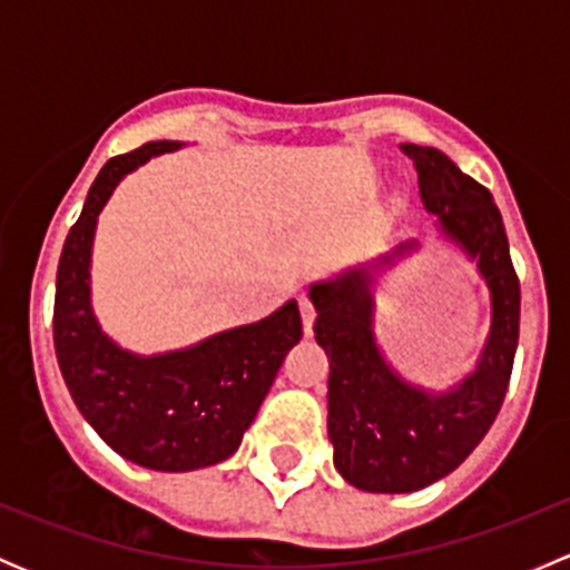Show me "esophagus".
Instances as JSON below:
<instances>
[{
    "instance_id": "1",
    "label": "esophagus",
    "mask_w": 570,
    "mask_h": 570,
    "mask_svg": "<svg viewBox=\"0 0 570 570\" xmlns=\"http://www.w3.org/2000/svg\"><path fill=\"white\" fill-rule=\"evenodd\" d=\"M301 317H303V331L312 333L314 320H317V312H314L312 301H306V297H301Z\"/></svg>"
}]
</instances>
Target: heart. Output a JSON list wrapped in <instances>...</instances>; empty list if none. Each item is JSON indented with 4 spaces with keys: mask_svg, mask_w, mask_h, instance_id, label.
Returning <instances> with one entry per match:
<instances>
[{
    "mask_svg": "<svg viewBox=\"0 0 570 570\" xmlns=\"http://www.w3.org/2000/svg\"><path fill=\"white\" fill-rule=\"evenodd\" d=\"M400 209H402V200L394 198V200H392V212L396 215V212H400Z\"/></svg>",
    "mask_w": 570,
    "mask_h": 570,
    "instance_id": "heart-1",
    "label": "heart"
}]
</instances>
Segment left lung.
<instances>
[{
	"mask_svg": "<svg viewBox=\"0 0 570 570\" xmlns=\"http://www.w3.org/2000/svg\"><path fill=\"white\" fill-rule=\"evenodd\" d=\"M435 237L485 281L491 325L471 372L446 389L413 383L386 358L375 331L377 286L419 239L308 284L314 338L327 355V439L338 474L366 493H411L455 471L485 439L502 407L519 347L521 289L493 195L444 151L402 142Z\"/></svg>",
	"mask_w": 570,
	"mask_h": 570,
	"instance_id": "left-lung-1",
	"label": "left lung"
}]
</instances>
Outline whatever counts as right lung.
Here are the masks:
<instances>
[{"label":"right lung","instance_id":"obj_1","mask_svg":"<svg viewBox=\"0 0 570 570\" xmlns=\"http://www.w3.org/2000/svg\"><path fill=\"white\" fill-rule=\"evenodd\" d=\"M178 148L184 142L154 140L101 168L62 245L55 292L57 364L79 413L120 458L154 471H195L232 458L303 336L297 301L165 353H131L105 333L90 289L99 215L131 170Z\"/></svg>","mask_w":570,"mask_h":570}]
</instances>
